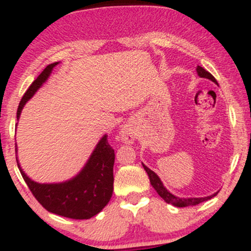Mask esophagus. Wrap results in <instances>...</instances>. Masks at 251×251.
<instances>
[{
	"label": "esophagus",
	"instance_id": "esophagus-1",
	"mask_svg": "<svg viewBox=\"0 0 251 251\" xmlns=\"http://www.w3.org/2000/svg\"><path fill=\"white\" fill-rule=\"evenodd\" d=\"M135 139V133L133 128H131L129 126H124L120 131V140L125 144H133Z\"/></svg>",
	"mask_w": 251,
	"mask_h": 251
}]
</instances>
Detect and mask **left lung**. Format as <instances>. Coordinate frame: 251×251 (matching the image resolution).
I'll list each match as a JSON object with an SVG mask.
<instances>
[{
    "mask_svg": "<svg viewBox=\"0 0 251 251\" xmlns=\"http://www.w3.org/2000/svg\"><path fill=\"white\" fill-rule=\"evenodd\" d=\"M196 71H197L198 75H200L201 77H206V79L211 80L212 82L217 83V80H216L215 77L212 76L208 71H205L203 67H201V66H197V70H196ZM217 85H218V83H217ZM143 166H144V169H145V171L148 172L150 181H151V185L153 186L155 191H157V194L159 195L160 197H162L163 200L166 201V203L172 204V205L178 206V208L197 205V204L201 203V201H205L210 200V198L215 197V196L218 194V192H216V194L211 195V196H208V197H200V198H179V197H177V196L172 195L171 192L166 190V188H164V185H163L162 180H160V178L158 177V176L155 175L154 172L152 171V170H150L148 166L144 165V164H143Z\"/></svg>",
    "mask_w": 251,
    "mask_h": 251,
    "instance_id": "8db88e82",
    "label": "left lung"
}]
</instances>
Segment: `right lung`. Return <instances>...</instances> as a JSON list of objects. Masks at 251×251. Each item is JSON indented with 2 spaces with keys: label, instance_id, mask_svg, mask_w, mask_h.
Segmentation results:
<instances>
[{
  "label": "right lung",
  "instance_id": "add662e5",
  "mask_svg": "<svg viewBox=\"0 0 251 251\" xmlns=\"http://www.w3.org/2000/svg\"><path fill=\"white\" fill-rule=\"evenodd\" d=\"M59 62L48 65L34 80L19 103L17 118H20L25 102L48 79ZM17 166L28 188L36 201L47 211L72 220H88L107 205L113 192L114 150L108 144L107 135H103L94 149L93 153L83 169L72 179L56 184H40L31 180L24 170Z\"/></svg>",
  "mask_w": 251,
  "mask_h": 251
}]
</instances>
